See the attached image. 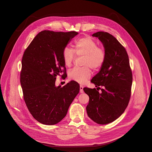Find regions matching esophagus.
I'll return each mask as SVG.
<instances>
[{
  "label": "esophagus",
  "mask_w": 152,
  "mask_h": 152,
  "mask_svg": "<svg viewBox=\"0 0 152 152\" xmlns=\"http://www.w3.org/2000/svg\"><path fill=\"white\" fill-rule=\"evenodd\" d=\"M83 87L82 86H80V92L81 93H83Z\"/></svg>",
  "instance_id": "obj_1"
}]
</instances>
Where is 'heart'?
<instances>
[{
	"label": "heart",
	"mask_w": 152,
	"mask_h": 152,
	"mask_svg": "<svg viewBox=\"0 0 152 152\" xmlns=\"http://www.w3.org/2000/svg\"><path fill=\"white\" fill-rule=\"evenodd\" d=\"M83 56V67H74L68 72L69 77L79 83L83 84L91 76V70H99L103 66L106 58V51L103 47L89 36L78 38L75 42L74 50L67 47L63 49L62 57L65 65L70 67L76 58Z\"/></svg>",
	"instance_id": "heart-1"
}]
</instances>
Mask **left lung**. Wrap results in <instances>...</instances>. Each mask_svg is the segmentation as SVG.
Returning <instances> with one entry per match:
<instances>
[{"instance_id":"left-lung-1","label":"left lung","mask_w":152,"mask_h":152,"mask_svg":"<svg viewBox=\"0 0 152 152\" xmlns=\"http://www.w3.org/2000/svg\"><path fill=\"white\" fill-rule=\"evenodd\" d=\"M92 36L98 38L106 51L105 62L91 81L102 92L87 87L83 91L89 97L86 107L88 117L104 125L115 121L125 110L131 97L132 73L126 49L115 37L100 31Z\"/></svg>"}]
</instances>
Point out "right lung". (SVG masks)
Listing matches in <instances>:
<instances>
[{
  "label": "right lung",
  "mask_w": 152,
  "mask_h": 152,
  "mask_svg": "<svg viewBox=\"0 0 152 152\" xmlns=\"http://www.w3.org/2000/svg\"><path fill=\"white\" fill-rule=\"evenodd\" d=\"M78 32L41 31L26 49L22 58L20 83L23 96L31 114L38 122L53 125L65 118L80 91L71 81L56 87L58 75L65 79L63 49Z\"/></svg>",
  "instance_id": "add662e5"
}]
</instances>
